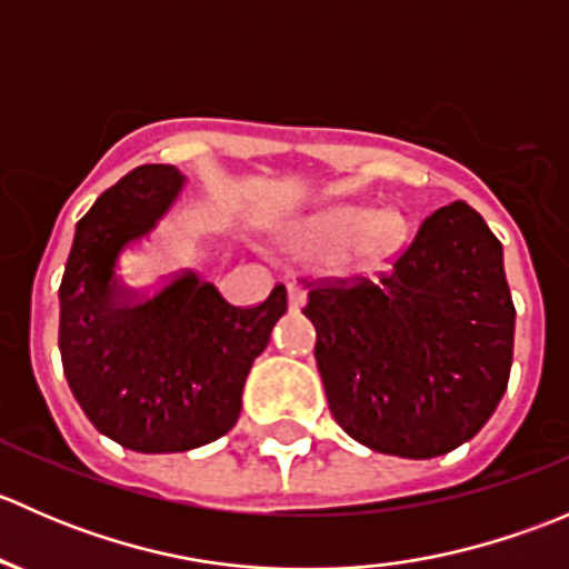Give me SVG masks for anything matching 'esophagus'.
I'll list each match as a JSON object with an SVG mask.
<instances>
[{
  "mask_svg": "<svg viewBox=\"0 0 569 569\" xmlns=\"http://www.w3.org/2000/svg\"><path fill=\"white\" fill-rule=\"evenodd\" d=\"M286 295H289V308L291 311H300L306 306V289L300 283H286Z\"/></svg>",
  "mask_w": 569,
  "mask_h": 569,
  "instance_id": "esophagus-1",
  "label": "esophagus"
}]
</instances>
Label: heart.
<instances>
[{
	"label": "heart",
	"mask_w": 569,
	"mask_h": 569,
	"mask_svg": "<svg viewBox=\"0 0 569 569\" xmlns=\"http://www.w3.org/2000/svg\"><path fill=\"white\" fill-rule=\"evenodd\" d=\"M396 211H371L360 206H332L291 228V248L313 263L358 267L386 258L401 239Z\"/></svg>",
	"instance_id": "1"
}]
</instances>
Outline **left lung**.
Wrapping results in <instances>:
<instances>
[{"label":"left lung","instance_id":"obj_1","mask_svg":"<svg viewBox=\"0 0 569 569\" xmlns=\"http://www.w3.org/2000/svg\"><path fill=\"white\" fill-rule=\"evenodd\" d=\"M317 366L343 432L429 460L468 443L509 382L515 306L503 248L465 200L418 228L391 272L308 291Z\"/></svg>","mask_w":569,"mask_h":569}]
</instances>
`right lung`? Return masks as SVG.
<instances>
[{"label": "right lung", "mask_w": 569, "mask_h": 569, "mask_svg": "<svg viewBox=\"0 0 569 569\" xmlns=\"http://www.w3.org/2000/svg\"><path fill=\"white\" fill-rule=\"evenodd\" d=\"M183 189L173 164H142L77 222L60 283L66 380L96 429L142 455L222 438L242 412L244 380L286 313V289L256 308L222 300L181 272L140 283L137 252Z\"/></svg>", "instance_id": "1"}]
</instances>
